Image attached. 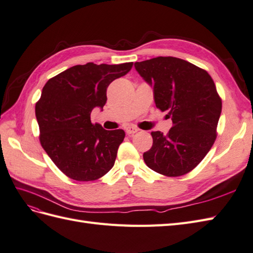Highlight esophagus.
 <instances>
[{
  "mask_svg": "<svg viewBox=\"0 0 253 253\" xmlns=\"http://www.w3.org/2000/svg\"><path fill=\"white\" fill-rule=\"evenodd\" d=\"M138 131H139V129H138V128H135V127H133V126H129V127H127V128H126V132H127V134H133V133L138 132Z\"/></svg>",
  "mask_w": 253,
  "mask_h": 253,
  "instance_id": "34e87169",
  "label": "esophagus"
}]
</instances>
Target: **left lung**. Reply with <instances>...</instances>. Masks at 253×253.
<instances>
[{
    "mask_svg": "<svg viewBox=\"0 0 253 253\" xmlns=\"http://www.w3.org/2000/svg\"><path fill=\"white\" fill-rule=\"evenodd\" d=\"M135 70L153 87L161 111H169L172 127L153 131V146L143 154L146 166L166 176L194 169L216 140L222 103L211 77L189 62L158 56L134 63Z\"/></svg>",
    "mask_w": 253,
    "mask_h": 253,
    "instance_id": "8db88e82",
    "label": "left lung"
}]
</instances>
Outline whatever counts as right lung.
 <instances>
[{"label":"right lung","mask_w":253,"mask_h":253,"mask_svg":"<svg viewBox=\"0 0 253 253\" xmlns=\"http://www.w3.org/2000/svg\"><path fill=\"white\" fill-rule=\"evenodd\" d=\"M132 64L76 65L44 84L35 106L40 140L65 175L88 182L112 169L125 131L93 124L90 113L102 110L109 84L129 73Z\"/></svg>","instance_id":"right-lung-1"}]
</instances>
